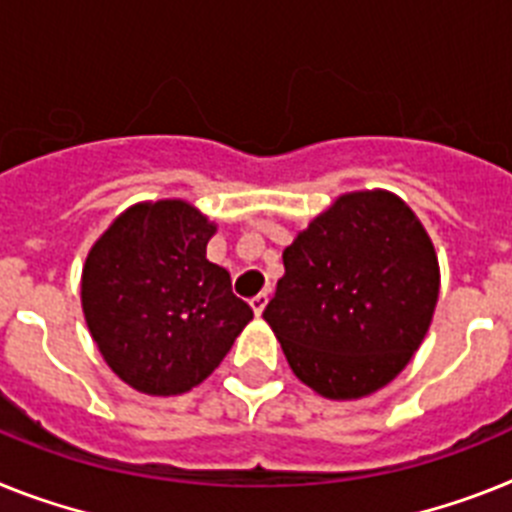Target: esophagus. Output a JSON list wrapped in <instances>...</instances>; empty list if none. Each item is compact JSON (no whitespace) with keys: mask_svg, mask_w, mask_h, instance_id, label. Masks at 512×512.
<instances>
[{"mask_svg":"<svg viewBox=\"0 0 512 512\" xmlns=\"http://www.w3.org/2000/svg\"><path fill=\"white\" fill-rule=\"evenodd\" d=\"M268 299H270L268 294H257L255 299L249 302V304H252V312H255L257 317H260V315H263V312H265V307H268Z\"/></svg>","mask_w":512,"mask_h":512,"instance_id":"obj_1","label":"esophagus"}]
</instances>
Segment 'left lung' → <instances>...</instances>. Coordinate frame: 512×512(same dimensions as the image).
Here are the masks:
<instances>
[{"label": "left lung", "instance_id": "left-lung-1", "mask_svg": "<svg viewBox=\"0 0 512 512\" xmlns=\"http://www.w3.org/2000/svg\"><path fill=\"white\" fill-rule=\"evenodd\" d=\"M283 265L263 317L294 375L325 398L375 393L422 346L440 268L401 197H338L286 247Z\"/></svg>", "mask_w": 512, "mask_h": 512}]
</instances>
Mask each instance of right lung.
<instances>
[{
	"instance_id": "add662e5",
	"label": "right lung",
	"mask_w": 512,
	"mask_h": 512,
	"mask_svg": "<svg viewBox=\"0 0 512 512\" xmlns=\"http://www.w3.org/2000/svg\"><path fill=\"white\" fill-rule=\"evenodd\" d=\"M216 226L182 200L124 210L83 268V312L98 351L148 395L187 393L252 320L229 270L205 257Z\"/></svg>"
}]
</instances>
